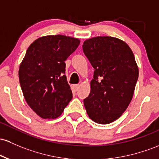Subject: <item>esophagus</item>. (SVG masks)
Segmentation results:
<instances>
[{"label":"esophagus","instance_id":"esophagus-1","mask_svg":"<svg viewBox=\"0 0 159 159\" xmlns=\"http://www.w3.org/2000/svg\"><path fill=\"white\" fill-rule=\"evenodd\" d=\"M79 84H74L72 86V89L74 91H77V90H78V88H79Z\"/></svg>","mask_w":159,"mask_h":159}]
</instances>
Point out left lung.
<instances>
[{
	"label": "left lung",
	"instance_id": "8db88e82",
	"mask_svg": "<svg viewBox=\"0 0 159 159\" xmlns=\"http://www.w3.org/2000/svg\"><path fill=\"white\" fill-rule=\"evenodd\" d=\"M94 69L90 93L84 99L88 116L98 124L116 121L133 97L139 70L131 49L113 37H96L82 45Z\"/></svg>",
	"mask_w": 159,
	"mask_h": 159
}]
</instances>
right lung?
Wrapping results in <instances>:
<instances>
[{"label": "right lung", "instance_id": "add662e5", "mask_svg": "<svg viewBox=\"0 0 159 159\" xmlns=\"http://www.w3.org/2000/svg\"><path fill=\"white\" fill-rule=\"evenodd\" d=\"M79 43L78 38L57 34L38 38L28 48L19 79L28 105L41 118H58L72 99L65 61Z\"/></svg>", "mask_w": 159, "mask_h": 159}]
</instances>
